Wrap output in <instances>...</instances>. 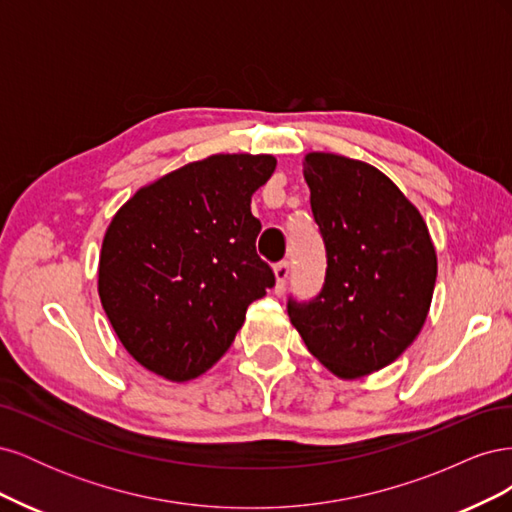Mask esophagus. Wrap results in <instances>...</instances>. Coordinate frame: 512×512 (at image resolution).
<instances>
[{
  "label": "esophagus",
  "instance_id": "obj_1",
  "mask_svg": "<svg viewBox=\"0 0 512 512\" xmlns=\"http://www.w3.org/2000/svg\"><path fill=\"white\" fill-rule=\"evenodd\" d=\"M273 273H275V292H282L288 282V273H290L288 262H280V265H275Z\"/></svg>",
  "mask_w": 512,
  "mask_h": 512
}]
</instances>
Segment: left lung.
Listing matches in <instances>:
<instances>
[{"label":"left lung","mask_w":512,"mask_h":512,"mask_svg":"<svg viewBox=\"0 0 512 512\" xmlns=\"http://www.w3.org/2000/svg\"><path fill=\"white\" fill-rule=\"evenodd\" d=\"M303 177L329 267L316 301H290L288 316L333 376L359 380L397 361L421 333L436 247L421 211L376 166L312 151Z\"/></svg>","instance_id":"obj_1"}]
</instances>
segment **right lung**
<instances>
[{
    "mask_svg": "<svg viewBox=\"0 0 512 512\" xmlns=\"http://www.w3.org/2000/svg\"><path fill=\"white\" fill-rule=\"evenodd\" d=\"M275 164L265 153H215L143 185L113 215L98 294L119 342L151 374L203 376L275 284L250 207Z\"/></svg>",
    "mask_w": 512,
    "mask_h": 512,
    "instance_id": "1",
    "label": "right lung"
}]
</instances>
